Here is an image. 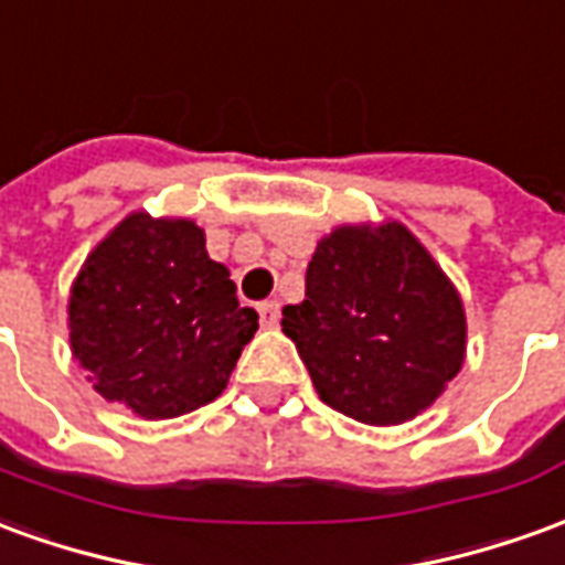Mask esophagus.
Listing matches in <instances>:
<instances>
[{"mask_svg":"<svg viewBox=\"0 0 565 565\" xmlns=\"http://www.w3.org/2000/svg\"><path fill=\"white\" fill-rule=\"evenodd\" d=\"M258 316H262V326L264 328H276V326H279V301L258 303Z\"/></svg>","mask_w":565,"mask_h":565,"instance_id":"34e87169","label":"esophagus"}]
</instances>
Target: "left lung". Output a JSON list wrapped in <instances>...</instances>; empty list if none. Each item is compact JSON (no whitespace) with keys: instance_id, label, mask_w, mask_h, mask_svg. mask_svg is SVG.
<instances>
[{"instance_id":"obj_1","label":"left lung","mask_w":565,"mask_h":565,"mask_svg":"<svg viewBox=\"0 0 565 565\" xmlns=\"http://www.w3.org/2000/svg\"><path fill=\"white\" fill-rule=\"evenodd\" d=\"M282 331L319 398L367 426L423 414L466 362L462 298L402 222L340 225L319 239Z\"/></svg>"}]
</instances>
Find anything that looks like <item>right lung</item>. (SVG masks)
I'll return each instance as SVG.
<instances>
[{
	"instance_id": "obj_1",
	"label": "right lung",
	"mask_w": 565,
	"mask_h": 565,
	"mask_svg": "<svg viewBox=\"0 0 565 565\" xmlns=\"http://www.w3.org/2000/svg\"><path fill=\"white\" fill-rule=\"evenodd\" d=\"M258 313L191 218L130 212L87 255L70 295V343L106 402L173 419L218 398Z\"/></svg>"
}]
</instances>
